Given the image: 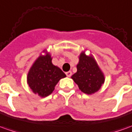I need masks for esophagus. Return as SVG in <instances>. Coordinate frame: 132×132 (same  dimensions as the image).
Returning a JSON list of instances; mask_svg holds the SVG:
<instances>
[{"instance_id":"1","label":"esophagus","mask_w":132,"mask_h":132,"mask_svg":"<svg viewBox=\"0 0 132 132\" xmlns=\"http://www.w3.org/2000/svg\"><path fill=\"white\" fill-rule=\"evenodd\" d=\"M66 76L68 77H70L71 75H72V72L71 71H67V72H66Z\"/></svg>"}]
</instances>
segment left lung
Instances as JSON below:
<instances>
[{"instance_id":"1","label":"left lung","mask_w":132,"mask_h":132,"mask_svg":"<svg viewBox=\"0 0 132 132\" xmlns=\"http://www.w3.org/2000/svg\"><path fill=\"white\" fill-rule=\"evenodd\" d=\"M77 69V71L71 78L81 92L91 95L100 89L105 77L92 56H87L85 52L81 53Z\"/></svg>"}]
</instances>
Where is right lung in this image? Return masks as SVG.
<instances>
[{
	"label": "right lung",
	"instance_id": "add662e5",
	"mask_svg": "<svg viewBox=\"0 0 132 132\" xmlns=\"http://www.w3.org/2000/svg\"><path fill=\"white\" fill-rule=\"evenodd\" d=\"M66 74L58 66L52 63L51 55H40L29 69L27 83L32 92L40 97H46L54 90L59 80Z\"/></svg>",
	"mask_w": 132,
	"mask_h": 132
}]
</instances>
